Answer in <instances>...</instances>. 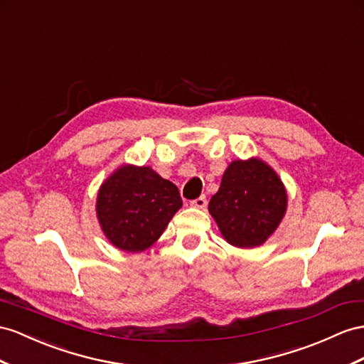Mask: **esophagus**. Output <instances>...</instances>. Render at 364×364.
I'll return each mask as SVG.
<instances>
[{"instance_id": "esophagus-1", "label": "esophagus", "mask_w": 364, "mask_h": 364, "mask_svg": "<svg viewBox=\"0 0 364 364\" xmlns=\"http://www.w3.org/2000/svg\"><path fill=\"white\" fill-rule=\"evenodd\" d=\"M191 204L193 208H198V209H204L208 206V200H206V197H204V195H201V197H198V198H195V200H192L191 201Z\"/></svg>"}]
</instances>
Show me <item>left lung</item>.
<instances>
[{"instance_id":"1","label":"left lung","mask_w":364,"mask_h":364,"mask_svg":"<svg viewBox=\"0 0 364 364\" xmlns=\"http://www.w3.org/2000/svg\"><path fill=\"white\" fill-rule=\"evenodd\" d=\"M287 204L278 175L258 158L230 163L209 201L223 237L237 247L263 245L282 221Z\"/></svg>"}]
</instances>
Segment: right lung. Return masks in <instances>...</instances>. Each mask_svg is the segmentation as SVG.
<instances>
[{"instance_id":"right-lung-1","label":"right lung","mask_w":364,"mask_h":364,"mask_svg":"<svg viewBox=\"0 0 364 364\" xmlns=\"http://www.w3.org/2000/svg\"><path fill=\"white\" fill-rule=\"evenodd\" d=\"M181 206L173 183L151 167L123 166L101 184L97 213L112 245L126 252H141L160 238Z\"/></svg>"}]
</instances>
